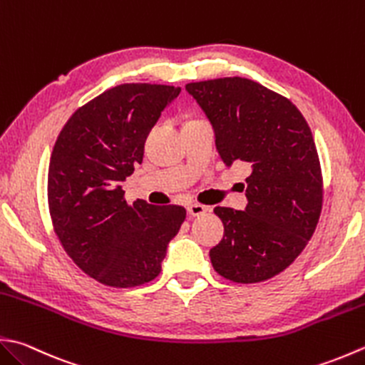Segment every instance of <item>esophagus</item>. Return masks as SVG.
I'll use <instances>...</instances> for the list:
<instances>
[{
    "label": "esophagus",
    "instance_id": "obj_1",
    "mask_svg": "<svg viewBox=\"0 0 365 365\" xmlns=\"http://www.w3.org/2000/svg\"><path fill=\"white\" fill-rule=\"evenodd\" d=\"M209 212V207L201 205V204H190L188 205V213L191 217H201Z\"/></svg>",
    "mask_w": 365,
    "mask_h": 365
}]
</instances>
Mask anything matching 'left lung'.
<instances>
[{
	"label": "left lung",
	"mask_w": 365,
	"mask_h": 365,
	"mask_svg": "<svg viewBox=\"0 0 365 365\" xmlns=\"http://www.w3.org/2000/svg\"><path fill=\"white\" fill-rule=\"evenodd\" d=\"M215 133L227 168L247 163L245 210L215 207L223 240L210 250L217 272L256 283L294 261L318 225L323 180L315 140L297 107L261 83L225 77L185 85Z\"/></svg>",
	"instance_id": "left-lung-1"
}]
</instances>
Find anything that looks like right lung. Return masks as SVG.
<instances>
[{
	"label": "right lung",
	"instance_id": "right-lung-1",
	"mask_svg": "<svg viewBox=\"0 0 365 365\" xmlns=\"http://www.w3.org/2000/svg\"><path fill=\"white\" fill-rule=\"evenodd\" d=\"M180 88L123 83L77 109L55 142L48 209L63 248L113 288L152 282L187 217L180 205L125 201L123 182L144 158L148 133Z\"/></svg>",
	"mask_w": 365,
	"mask_h": 365
}]
</instances>
